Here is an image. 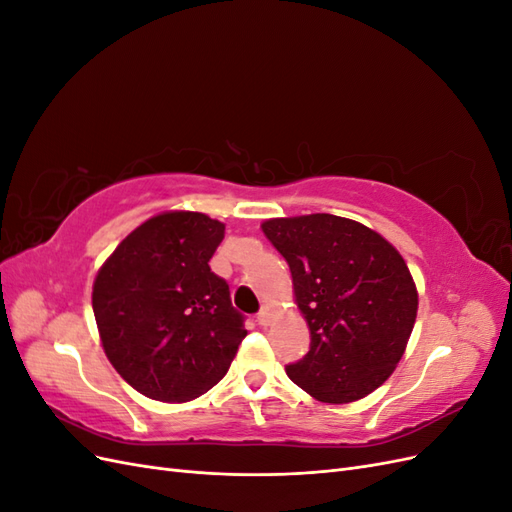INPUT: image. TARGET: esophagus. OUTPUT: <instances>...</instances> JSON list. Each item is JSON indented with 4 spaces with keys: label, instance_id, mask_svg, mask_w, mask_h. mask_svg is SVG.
<instances>
[{
    "label": "esophagus",
    "instance_id": "34e87169",
    "mask_svg": "<svg viewBox=\"0 0 512 512\" xmlns=\"http://www.w3.org/2000/svg\"><path fill=\"white\" fill-rule=\"evenodd\" d=\"M273 316H275V309L271 305H262L260 314H258V324H260V327H269Z\"/></svg>",
    "mask_w": 512,
    "mask_h": 512
}]
</instances>
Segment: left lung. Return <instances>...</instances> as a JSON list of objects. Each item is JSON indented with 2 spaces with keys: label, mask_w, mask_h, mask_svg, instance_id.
Returning <instances> with one entry per match:
<instances>
[{
  "label": "left lung",
  "mask_w": 512,
  "mask_h": 512,
  "mask_svg": "<svg viewBox=\"0 0 512 512\" xmlns=\"http://www.w3.org/2000/svg\"><path fill=\"white\" fill-rule=\"evenodd\" d=\"M262 232L292 275L309 352L288 378L322 404H350L389 380L414 329L418 292L406 260L376 230L331 213L273 218Z\"/></svg>",
  "instance_id": "1"
}]
</instances>
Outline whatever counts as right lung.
Listing matches in <instances>:
<instances>
[{
  "label": "right lung",
  "mask_w": 512,
  "mask_h": 512,
  "mask_svg": "<svg viewBox=\"0 0 512 512\" xmlns=\"http://www.w3.org/2000/svg\"><path fill=\"white\" fill-rule=\"evenodd\" d=\"M224 228L198 211L153 215L96 275L91 305L104 354L149 399L183 404L207 393L247 335L228 284L209 267Z\"/></svg>",
  "instance_id": "add662e5"
}]
</instances>
